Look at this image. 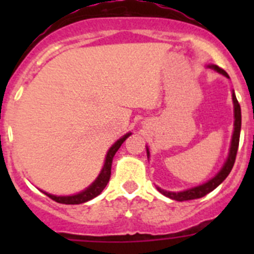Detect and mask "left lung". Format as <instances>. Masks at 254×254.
<instances>
[{
	"instance_id": "left-lung-1",
	"label": "left lung",
	"mask_w": 254,
	"mask_h": 254,
	"mask_svg": "<svg viewBox=\"0 0 254 254\" xmlns=\"http://www.w3.org/2000/svg\"><path fill=\"white\" fill-rule=\"evenodd\" d=\"M207 67L208 68L215 69L216 72L221 73V75H224L225 77L229 78L228 73H226L223 68H220L219 66H216V64H208ZM232 99H233V104H234V131H233L232 142H230V149H229L228 158H226L223 168L216 173V176L212 177L211 179H208V181L206 182V183H203V185H199L197 186V187L188 188V190H181V192H170V190H161L160 187H156L161 194L169 197V198L172 199H176V201H179V202H182V201H188V199L201 198V197L206 196L207 193L212 192L217 186H220L224 181H225L226 177L229 176V173L232 172L233 165H234L235 163V156H237L238 146H239V136H241V127H242L241 105H239V103H238L237 96H235L234 94V90L232 91ZM146 151H147V158H149L150 151L147 147H146Z\"/></svg>"
}]
</instances>
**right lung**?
<instances>
[{
	"mask_svg": "<svg viewBox=\"0 0 254 254\" xmlns=\"http://www.w3.org/2000/svg\"><path fill=\"white\" fill-rule=\"evenodd\" d=\"M128 136H131V132L126 133L125 136H122L120 140H117L116 142L112 145L111 149L108 150L107 156H105V160H104V167H103L102 170H100L99 176L96 177L95 181H94L89 187L85 188L84 190H81V192H78V193L76 194H72V196H56V194L47 193V192H43V190H42V192H43L44 194H47L49 198L56 201V202L64 203V205H80V203L87 202V201L95 198L96 196H99V194L102 193V190L105 188V186L108 185L109 178H111L112 161H113L114 155H116V152L118 151L121 145L125 142L126 138L128 137Z\"/></svg>",
	"mask_w": 254,
	"mask_h": 254,
	"instance_id": "right-lung-1",
	"label": "right lung"
}]
</instances>
